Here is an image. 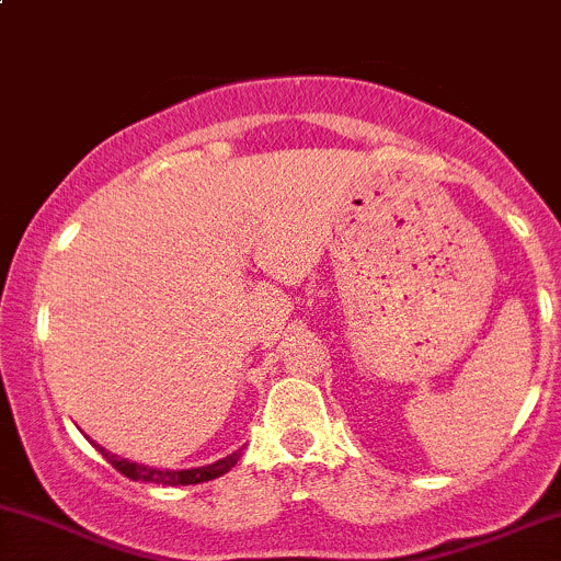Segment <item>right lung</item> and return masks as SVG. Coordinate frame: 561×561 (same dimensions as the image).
Returning <instances> with one entry per match:
<instances>
[{"label": "right lung", "mask_w": 561, "mask_h": 561, "mask_svg": "<svg viewBox=\"0 0 561 561\" xmlns=\"http://www.w3.org/2000/svg\"><path fill=\"white\" fill-rule=\"evenodd\" d=\"M99 451L112 462L114 471L128 476L130 481H152V484H165V486L203 484V481L219 479L221 473H227L230 468H234V462H238L240 455H243V449H238V451H232V455H227L225 460H216V462H210V466H203V468H190V471H158V468H147V466H136V462H128V460H119V457H114L104 449H99Z\"/></svg>", "instance_id": "obj_1"}]
</instances>
